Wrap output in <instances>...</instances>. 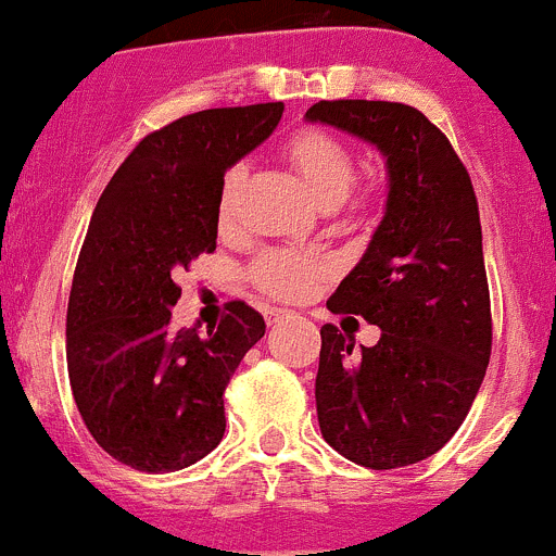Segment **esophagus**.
Segmentation results:
<instances>
[{"label":"esophagus","mask_w":556,"mask_h":556,"mask_svg":"<svg viewBox=\"0 0 556 556\" xmlns=\"http://www.w3.org/2000/svg\"><path fill=\"white\" fill-rule=\"evenodd\" d=\"M283 316H286V311H280V307H276V311L267 313V324H278Z\"/></svg>","instance_id":"34e87169"}]
</instances>
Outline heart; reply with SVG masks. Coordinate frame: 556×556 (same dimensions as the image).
<instances>
[{
    "instance_id": "b5f03b06",
    "label": "heart",
    "mask_w": 556,
    "mask_h": 556,
    "mask_svg": "<svg viewBox=\"0 0 556 556\" xmlns=\"http://www.w3.org/2000/svg\"><path fill=\"white\" fill-rule=\"evenodd\" d=\"M291 164L300 173L302 184L321 207H334L345 200L356 175V159L343 140L321 129L296 131L286 146ZM245 167L235 164L227 169L218 191V224L232 227L238 216V197L243 186ZM327 273V265L300 251H267L254 262V283L280 300H300Z\"/></svg>"
}]
</instances>
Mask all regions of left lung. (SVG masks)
Listing matches in <instances>:
<instances>
[{
  "mask_svg": "<svg viewBox=\"0 0 556 556\" xmlns=\"http://www.w3.org/2000/svg\"><path fill=\"white\" fill-rule=\"evenodd\" d=\"M305 121L370 142L389 180L381 224L327 300L381 338L354 349V334L324 324L318 427L356 465H416L459 430L492 354L476 191L446 135L410 104L334 99Z\"/></svg>",
  "mask_w": 556,
  "mask_h": 556,
  "instance_id": "1",
  "label": "left lung"
}]
</instances>
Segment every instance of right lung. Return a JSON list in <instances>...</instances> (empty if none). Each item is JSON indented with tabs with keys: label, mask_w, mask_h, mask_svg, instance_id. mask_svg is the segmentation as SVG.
<instances>
[{
	"label": "right lung",
	"mask_w": 556,
	"mask_h": 556,
	"mask_svg": "<svg viewBox=\"0 0 556 556\" xmlns=\"http://www.w3.org/2000/svg\"><path fill=\"white\" fill-rule=\"evenodd\" d=\"M283 102L216 108L153 131L93 211L67 307V367L91 438L118 463L173 472L227 430L224 389L265 318L229 302L216 329L169 327L175 276L216 251L224 173L273 135Z\"/></svg>",
	"instance_id": "add662e5"
}]
</instances>
